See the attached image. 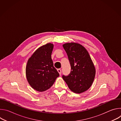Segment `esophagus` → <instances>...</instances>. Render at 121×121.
I'll return each mask as SVG.
<instances>
[{"instance_id": "obj_1", "label": "esophagus", "mask_w": 121, "mask_h": 121, "mask_svg": "<svg viewBox=\"0 0 121 121\" xmlns=\"http://www.w3.org/2000/svg\"><path fill=\"white\" fill-rule=\"evenodd\" d=\"M57 71H58V72L59 73V75H60L61 74V69H57Z\"/></svg>"}]
</instances>
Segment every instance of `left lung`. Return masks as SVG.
<instances>
[{"label": "left lung", "mask_w": 121, "mask_h": 121, "mask_svg": "<svg viewBox=\"0 0 121 121\" xmlns=\"http://www.w3.org/2000/svg\"><path fill=\"white\" fill-rule=\"evenodd\" d=\"M71 65V72L62 78L72 91L81 93L87 91L94 81L96 69L88 51L76 43L63 45Z\"/></svg>", "instance_id": "8db88e82"}]
</instances>
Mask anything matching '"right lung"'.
Masks as SVG:
<instances>
[{
	"label": "right lung",
	"mask_w": 121,
	"mask_h": 121,
	"mask_svg": "<svg viewBox=\"0 0 121 121\" xmlns=\"http://www.w3.org/2000/svg\"><path fill=\"white\" fill-rule=\"evenodd\" d=\"M53 48L54 44L51 43L40 47L27 62V81L31 87L38 91H44L50 88L59 76L51 58Z\"/></svg>",
	"instance_id": "obj_1"
}]
</instances>
